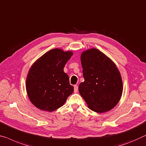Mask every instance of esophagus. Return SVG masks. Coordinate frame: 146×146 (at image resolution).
Instances as JSON below:
<instances>
[{
	"mask_svg": "<svg viewBox=\"0 0 146 146\" xmlns=\"http://www.w3.org/2000/svg\"><path fill=\"white\" fill-rule=\"evenodd\" d=\"M74 92L75 93H76V92H78V86H74Z\"/></svg>",
	"mask_w": 146,
	"mask_h": 146,
	"instance_id": "1",
	"label": "esophagus"
}]
</instances>
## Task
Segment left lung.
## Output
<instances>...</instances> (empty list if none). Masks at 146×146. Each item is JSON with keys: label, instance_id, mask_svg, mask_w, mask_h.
I'll return each mask as SVG.
<instances>
[{"label": "left lung", "instance_id": "obj_1", "mask_svg": "<svg viewBox=\"0 0 146 146\" xmlns=\"http://www.w3.org/2000/svg\"><path fill=\"white\" fill-rule=\"evenodd\" d=\"M84 82L79 92L87 106L96 113L111 110L118 104L123 93L120 72L110 58L96 48L81 53Z\"/></svg>", "mask_w": 146, "mask_h": 146}]
</instances>
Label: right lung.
Listing matches in <instances>:
<instances>
[{
  "mask_svg": "<svg viewBox=\"0 0 146 146\" xmlns=\"http://www.w3.org/2000/svg\"><path fill=\"white\" fill-rule=\"evenodd\" d=\"M71 51L55 48L32 64L26 78V90L32 104L41 110L53 111L63 106L74 92L64 67L72 56Z\"/></svg>",
  "mask_w": 146,
  "mask_h": 146,
  "instance_id": "right-lung-1",
  "label": "right lung"
}]
</instances>
